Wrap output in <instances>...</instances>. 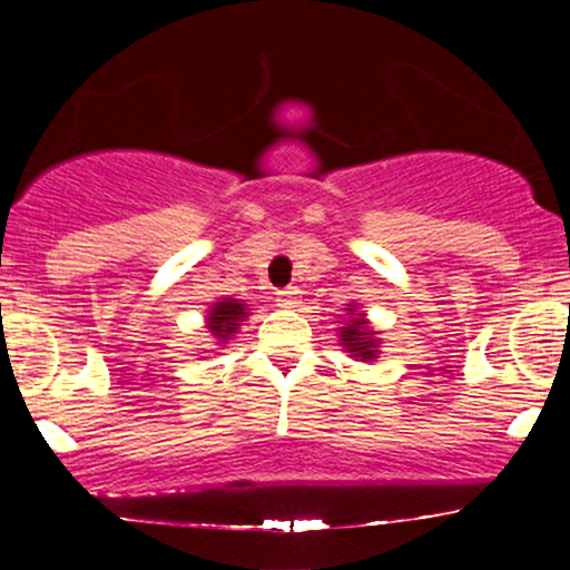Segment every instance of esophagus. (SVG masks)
<instances>
[{
    "instance_id": "obj_1",
    "label": "esophagus",
    "mask_w": 570,
    "mask_h": 570,
    "mask_svg": "<svg viewBox=\"0 0 570 570\" xmlns=\"http://www.w3.org/2000/svg\"><path fill=\"white\" fill-rule=\"evenodd\" d=\"M277 303L283 308H295L301 303V291L298 287H285V291L277 293Z\"/></svg>"
}]
</instances>
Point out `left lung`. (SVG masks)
<instances>
[{"label": "left lung", "mask_w": 570, "mask_h": 570, "mask_svg": "<svg viewBox=\"0 0 570 570\" xmlns=\"http://www.w3.org/2000/svg\"><path fill=\"white\" fill-rule=\"evenodd\" d=\"M337 324H340V330H337L340 345L345 347V353H350V357H355V361H361V363L376 361L381 353L379 332L373 330L368 316L363 314L357 303H347L345 316H342Z\"/></svg>", "instance_id": "8db88e82"}]
</instances>
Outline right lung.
<instances>
[{
  "instance_id": "obj_1",
  "label": "right lung",
  "mask_w": 570,
  "mask_h": 570,
  "mask_svg": "<svg viewBox=\"0 0 570 570\" xmlns=\"http://www.w3.org/2000/svg\"><path fill=\"white\" fill-rule=\"evenodd\" d=\"M246 316H248V306L238 298H220L209 303L205 326L209 337L215 340V345H228V340H233V334L240 330V324L246 322Z\"/></svg>"
}]
</instances>
